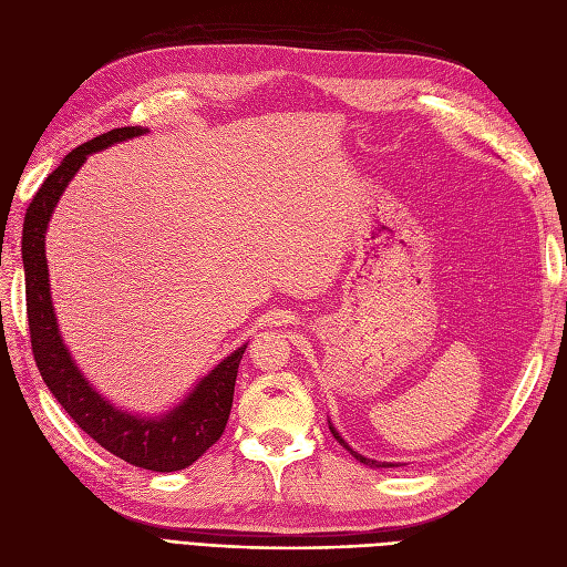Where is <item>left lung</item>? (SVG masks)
I'll list each match as a JSON object with an SVG mask.
<instances>
[{
  "instance_id": "1",
  "label": "left lung",
  "mask_w": 567,
  "mask_h": 567,
  "mask_svg": "<svg viewBox=\"0 0 567 567\" xmlns=\"http://www.w3.org/2000/svg\"><path fill=\"white\" fill-rule=\"evenodd\" d=\"M329 427H331V433H333V437H336V440H338V442L342 444V447H346V450H348V452H350V454H352V456H354V458H357L359 463H367V466H369V468H394V466H398V463H390V461H375V458H367V456H362V454H357V452H354V450L350 447V444H348L346 440H342V437H340V433L336 431V427H333V425H329Z\"/></svg>"
}]
</instances>
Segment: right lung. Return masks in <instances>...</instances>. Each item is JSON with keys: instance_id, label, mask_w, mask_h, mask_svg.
<instances>
[{"instance_id": "1", "label": "right lung", "mask_w": 567, "mask_h": 567, "mask_svg": "<svg viewBox=\"0 0 567 567\" xmlns=\"http://www.w3.org/2000/svg\"><path fill=\"white\" fill-rule=\"evenodd\" d=\"M146 127H117L73 148L32 196L23 221V269L32 354L42 381L65 409V414L96 440L101 447L123 461L156 473H173L192 466L225 433L234 402L236 373L246 346L234 350L194 385L186 398L163 416H136L113 406L84 379L61 338L54 305H51L47 267V225L68 182L75 177L90 153L146 134Z\"/></svg>"}]
</instances>
